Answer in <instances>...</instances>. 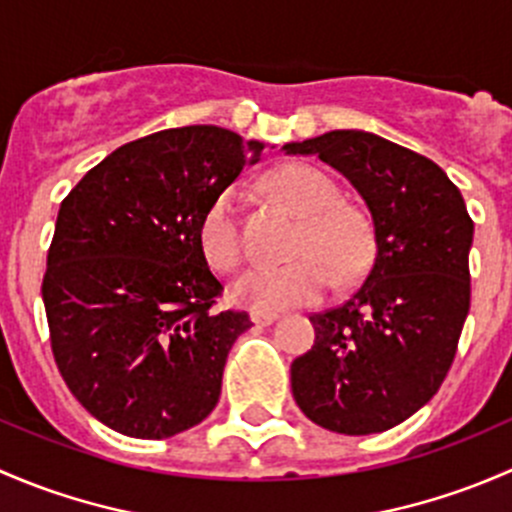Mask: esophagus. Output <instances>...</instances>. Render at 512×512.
<instances>
[{
    "instance_id": "obj_1",
    "label": "esophagus",
    "mask_w": 512,
    "mask_h": 512,
    "mask_svg": "<svg viewBox=\"0 0 512 512\" xmlns=\"http://www.w3.org/2000/svg\"><path fill=\"white\" fill-rule=\"evenodd\" d=\"M250 319H252V324H257V327H267V324L275 322L277 312H262V309H252Z\"/></svg>"
}]
</instances>
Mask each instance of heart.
I'll return each mask as SVG.
<instances>
[{
  "instance_id": "b5f03b06",
  "label": "heart",
  "mask_w": 512,
  "mask_h": 512,
  "mask_svg": "<svg viewBox=\"0 0 512 512\" xmlns=\"http://www.w3.org/2000/svg\"><path fill=\"white\" fill-rule=\"evenodd\" d=\"M270 190L302 218L294 232L289 265H257L232 285L235 302L252 309H287L324 297L332 277L337 285L356 282L374 257V232L359 208L344 203L337 183L314 165L289 163L275 170ZM200 252L218 272H232L245 260L237 188L220 190L198 227Z\"/></svg>"
}]
</instances>
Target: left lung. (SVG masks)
Returning a JSON list of instances; mask_svg holds the SVG:
<instances>
[{
  "label": "left lung",
  "mask_w": 512,
  "mask_h": 512,
  "mask_svg": "<svg viewBox=\"0 0 512 512\" xmlns=\"http://www.w3.org/2000/svg\"><path fill=\"white\" fill-rule=\"evenodd\" d=\"M287 153L347 175L374 223V262L354 297L309 317L314 347L289 366L309 421L366 436L433 399L471 307L473 220L433 160L364 131H329Z\"/></svg>",
  "instance_id": "obj_1"
}]
</instances>
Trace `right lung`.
<instances>
[{
	"label": "right lung",
	"instance_id": "obj_1",
	"mask_svg": "<svg viewBox=\"0 0 512 512\" xmlns=\"http://www.w3.org/2000/svg\"><path fill=\"white\" fill-rule=\"evenodd\" d=\"M262 143L215 126L116 148L64 198L41 297L61 379L113 431L170 438L203 421L250 314L215 304L223 285L198 242L205 208Z\"/></svg>",
	"mask_w": 512,
	"mask_h": 512
}]
</instances>
